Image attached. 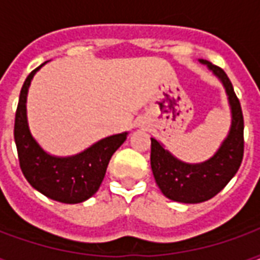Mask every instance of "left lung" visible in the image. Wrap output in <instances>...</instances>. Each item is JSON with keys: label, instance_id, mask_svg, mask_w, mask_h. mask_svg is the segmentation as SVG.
I'll return each instance as SVG.
<instances>
[{"label": "left lung", "instance_id": "1", "mask_svg": "<svg viewBox=\"0 0 260 260\" xmlns=\"http://www.w3.org/2000/svg\"><path fill=\"white\" fill-rule=\"evenodd\" d=\"M199 62L223 83L231 110V125L217 152L196 164L177 158L163 143L150 138V166L156 184L166 198L181 203H201L217 195L237 174L244 156V117L234 87L223 69L206 59H199Z\"/></svg>", "mask_w": 260, "mask_h": 260}]
</instances>
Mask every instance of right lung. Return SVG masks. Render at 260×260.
<instances>
[{"label": "right lung", "mask_w": 260, "mask_h": 260, "mask_svg": "<svg viewBox=\"0 0 260 260\" xmlns=\"http://www.w3.org/2000/svg\"><path fill=\"white\" fill-rule=\"evenodd\" d=\"M44 64L26 78L15 114L14 136L20 170L27 182L44 196L61 203H80L99 191L108 161L128 132L107 136L74 156L59 157L46 152L31 135L26 111L31 79Z\"/></svg>", "instance_id": "right-lung-1"}]
</instances>
